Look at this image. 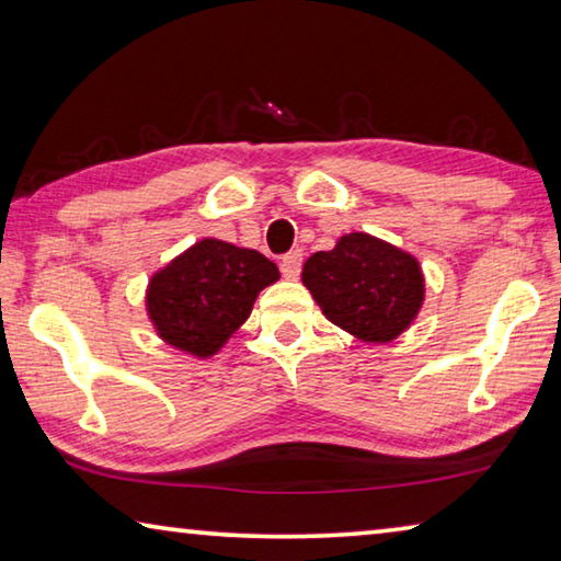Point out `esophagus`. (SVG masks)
<instances>
[{
    "mask_svg": "<svg viewBox=\"0 0 561 561\" xmlns=\"http://www.w3.org/2000/svg\"><path fill=\"white\" fill-rule=\"evenodd\" d=\"M301 252L299 250H294V252H289V254H284L282 257V274L287 279H297L299 277V272H301Z\"/></svg>",
    "mask_w": 561,
    "mask_h": 561,
    "instance_id": "34e87169",
    "label": "esophagus"
}]
</instances>
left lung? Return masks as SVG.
I'll return each instance as SVG.
<instances>
[{"instance_id":"left-lung-1","label":"left lung","mask_w":561,"mask_h":561,"mask_svg":"<svg viewBox=\"0 0 561 561\" xmlns=\"http://www.w3.org/2000/svg\"><path fill=\"white\" fill-rule=\"evenodd\" d=\"M301 282L331 324L376 346L401 336L425 301L413 254L368 232L341 234L334 250L311 254Z\"/></svg>"}]
</instances>
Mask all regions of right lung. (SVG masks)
Here are the masks:
<instances>
[{"label": "right lung", "instance_id": "1", "mask_svg": "<svg viewBox=\"0 0 561 561\" xmlns=\"http://www.w3.org/2000/svg\"><path fill=\"white\" fill-rule=\"evenodd\" d=\"M277 279V264L257 250L205 237L150 277L146 311L168 346L210 358L250 319L257 294Z\"/></svg>", "mask_w": 561, "mask_h": 561}]
</instances>
